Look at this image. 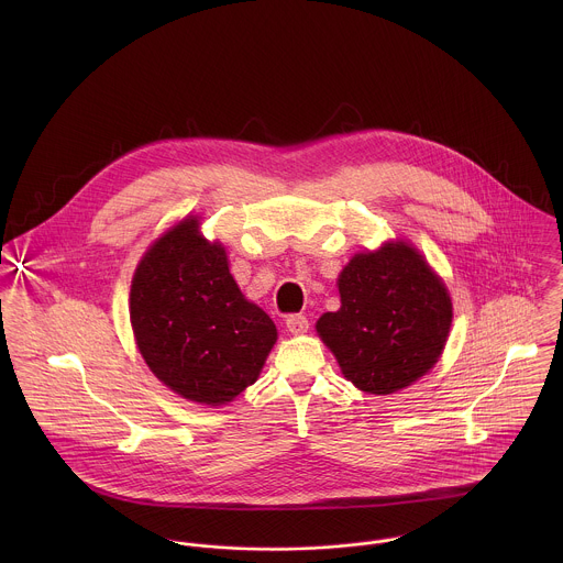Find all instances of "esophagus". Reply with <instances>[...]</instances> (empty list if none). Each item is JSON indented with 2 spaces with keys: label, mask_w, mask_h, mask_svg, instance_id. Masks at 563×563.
<instances>
[{
  "label": "esophagus",
  "mask_w": 563,
  "mask_h": 563,
  "mask_svg": "<svg viewBox=\"0 0 563 563\" xmlns=\"http://www.w3.org/2000/svg\"><path fill=\"white\" fill-rule=\"evenodd\" d=\"M286 327H288V331H290V333L301 335V333H306V331H308L310 322H308V319H306L303 314H290V317H286Z\"/></svg>",
  "instance_id": "esophagus-1"
}]
</instances>
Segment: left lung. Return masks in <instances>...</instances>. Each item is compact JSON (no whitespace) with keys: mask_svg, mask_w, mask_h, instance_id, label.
<instances>
[{"mask_svg":"<svg viewBox=\"0 0 563 563\" xmlns=\"http://www.w3.org/2000/svg\"><path fill=\"white\" fill-rule=\"evenodd\" d=\"M340 310L317 322L342 375L371 395H393L440 357L453 319L451 297L424 257L405 242L357 253L338 277Z\"/></svg>","mask_w":563,"mask_h":563,"instance_id":"left-lung-1","label":"left lung"}]
</instances>
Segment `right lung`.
<instances>
[{
	"mask_svg": "<svg viewBox=\"0 0 563 563\" xmlns=\"http://www.w3.org/2000/svg\"><path fill=\"white\" fill-rule=\"evenodd\" d=\"M136 344L152 373L188 401L223 405L255 384L277 329L242 297L225 249L184 219L141 260L130 292Z\"/></svg>",
	"mask_w": 563,
	"mask_h": 563,
	"instance_id": "right-lung-1",
	"label": "right lung"
}]
</instances>
